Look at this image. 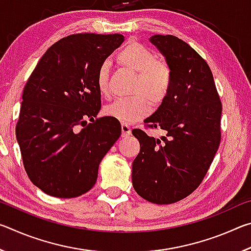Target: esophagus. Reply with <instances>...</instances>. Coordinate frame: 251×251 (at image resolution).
<instances>
[{"label": "esophagus", "instance_id": "obj_1", "mask_svg": "<svg viewBox=\"0 0 251 251\" xmlns=\"http://www.w3.org/2000/svg\"><path fill=\"white\" fill-rule=\"evenodd\" d=\"M130 134H131L130 126L127 125V124H124V123H123V124H122V135L125 137V136H129Z\"/></svg>", "mask_w": 251, "mask_h": 251}]
</instances>
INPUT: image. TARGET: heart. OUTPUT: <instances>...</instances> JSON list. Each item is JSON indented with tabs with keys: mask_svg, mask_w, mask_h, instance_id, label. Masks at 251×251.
I'll list each match as a JSON object with an SVG mask.
<instances>
[{
	"mask_svg": "<svg viewBox=\"0 0 251 251\" xmlns=\"http://www.w3.org/2000/svg\"><path fill=\"white\" fill-rule=\"evenodd\" d=\"M122 66L136 74L131 97L117 99L104 109L105 114L125 124H131L150 114L151 106L164 103L172 91L173 70L147 46L137 42L127 44L117 55ZM96 87L101 96L110 93L109 64L101 63L96 73Z\"/></svg>",
	"mask_w": 251,
	"mask_h": 251,
	"instance_id": "heart-1",
	"label": "heart"
}]
</instances>
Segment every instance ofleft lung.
<instances>
[{
  "instance_id": "left-lung-1",
  "label": "left lung",
  "mask_w": 251,
  "mask_h": 251,
  "mask_svg": "<svg viewBox=\"0 0 251 251\" xmlns=\"http://www.w3.org/2000/svg\"><path fill=\"white\" fill-rule=\"evenodd\" d=\"M151 42L172 67L173 86L144 121L165 135L154 138L142 129L131 131L141 144L131 180L139 196L167 205L189 196L205 178L222 139L223 106L210 67L192 46L174 35H154Z\"/></svg>"
}]
</instances>
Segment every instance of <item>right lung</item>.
<instances>
[{
	"instance_id": "right-lung-1",
	"label": "right lung",
	"mask_w": 251,
	"mask_h": 251,
	"mask_svg": "<svg viewBox=\"0 0 251 251\" xmlns=\"http://www.w3.org/2000/svg\"><path fill=\"white\" fill-rule=\"evenodd\" d=\"M123 42L121 34L63 37L46 50L27 79L16 138L28 178L50 196L87 193L101 159L120 138V122L96 118L101 106L96 73Z\"/></svg>"
}]
</instances>
